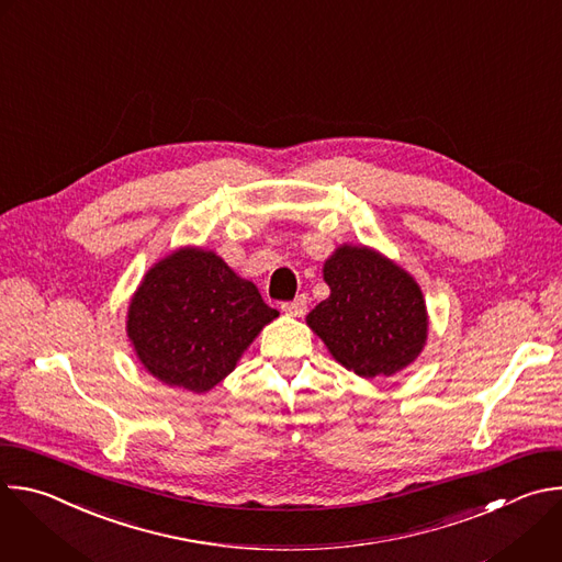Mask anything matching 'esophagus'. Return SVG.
Masks as SVG:
<instances>
[{
    "instance_id": "obj_1",
    "label": "esophagus",
    "mask_w": 562,
    "mask_h": 562,
    "mask_svg": "<svg viewBox=\"0 0 562 562\" xmlns=\"http://www.w3.org/2000/svg\"><path fill=\"white\" fill-rule=\"evenodd\" d=\"M282 311H284L286 315H291V317H302V315L306 313V297H304V295H297L295 300L284 302V304H282Z\"/></svg>"
}]
</instances>
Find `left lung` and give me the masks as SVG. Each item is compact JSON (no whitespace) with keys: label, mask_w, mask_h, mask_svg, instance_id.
<instances>
[{"label":"left lung","mask_w":562,"mask_h":562,"mask_svg":"<svg viewBox=\"0 0 562 562\" xmlns=\"http://www.w3.org/2000/svg\"><path fill=\"white\" fill-rule=\"evenodd\" d=\"M331 293L308 315V329L336 362L373 380L407 369L423 353L429 313L420 284L364 245H340L323 267Z\"/></svg>","instance_id":"left-lung-1"}]
</instances>
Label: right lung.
<instances>
[{"mask_svg": "<svg viewBox=\"0 0 562 562\" xmlns=\"http://www.w3.org/2000/svg\"><path fill=\"white\" fill-rule=\"evenodd\" d=\"M278 315L215 251L180 247L144 273L128 302L126 336L153 378L206 393Z\"/></svg>", "mask_w": 562, "mask_h": 562, "instance_id": "add662e5", "label": "right lung"}]
</instances>
